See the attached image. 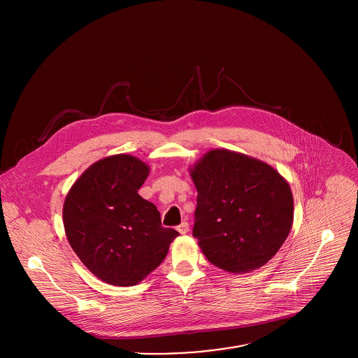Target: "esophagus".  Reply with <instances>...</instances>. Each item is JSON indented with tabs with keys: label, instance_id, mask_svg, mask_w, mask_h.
<instances>
[{
	"label": "esophagus",
	"instance_id": "esophagus-1",
	"mask_svg": "<svg viewBox=\"0 0 358 358\" xmlns=\"http://www.w3.org/2000/svg\"><path fill=\"white\" fill-rule=\"evenodd\" d=\"M176 230H178L180 234H186V233L189 231V223H187V222H182V223L176 227Z\"/></svg>",
	"mask_w": 358,
	"mask_h": 358
}]
</instances>
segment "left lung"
<instances>
[{"label": "left lung", "instance_id": "left-lung-1", "mask_svg": "<svg viewBox=\"0 0 358 358\" xmlns=\"http://www.w3.org/2000/svg\"><path fill=\"white\" fill-rule=\"evenodd\" d=\"M197 187L193 236L206 259L229 273L266 264L294 220L289 185L270 165L230 150H210L192 169Z\"/></svg>", "mask_w": 358, "mask_h": 358}]
</instances>
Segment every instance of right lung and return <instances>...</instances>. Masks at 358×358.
<instances>
[{
  "mask_svg": "<svg viewBox=\"0 0 358 358\" xmlns=\"http://www.w3.org/2000/svg\"><path fill=\"white\" fill-rule=\"evenodd\" d=\"M149 175L141 159L118 154L91 165L63 205L67 240L80 260L104 282H141L165 259L179 233L161 226L155 205L138 190Z\"/></svg>",
  "mask_w": 358,
  "mask_h": 358,
  "instance_id": "add662e5",
  "label": "right lung"
}]
</instances>
